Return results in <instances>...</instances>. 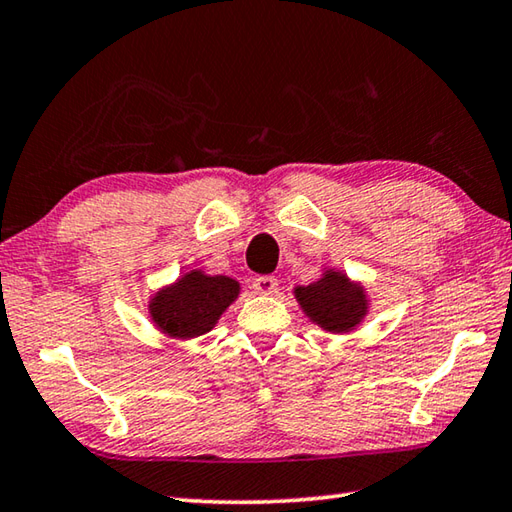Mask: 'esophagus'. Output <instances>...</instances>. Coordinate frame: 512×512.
<instances>
[{
	"label": "esophagus",
	"mask_w": 512,
	"mask_h": 512,
	"mask_svg": "<svg viewBox=\"0 0 512 512\" xmlns=\"http://www.w3.org/2000/svg\"><path fill=\"white\" fill-rule=\"evenodd\" d=\"M277 279L270 277V275H264V277H257L253 282V290L257 295H275L277 293Z\"/></svg>",
	"instance_id": "esophagus-1"
}]
</instances>
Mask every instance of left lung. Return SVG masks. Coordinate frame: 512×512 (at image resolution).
Returning <instances> with one entry per match:
<instances>
[{"instance_id":"8db88e82","label":"left lung","mask_w":512,"mask_h":512,"mask_svg":"<svg viewBox=\"0 0 512 512\" xmlns=\"http://www.w3.org/2000/svg\"><path fill=\"white\" fill-rule=\"evenodd\" d=\"M295 299L310 322L326 333L344 335L355 330L368 315L366 288L335 268L324 270L317 282L297 286Z\"/></svg>"}]
</instances>
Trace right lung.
Wrapping results in <instances>:
<instances>
[{
    "instance_id": "right-lung-1",
    "label": "right lung",
    "mask_w": 512,
    "mask_h": 512,
    "mask_svg": "<svg viewBox=\"0 0 512 512\" xmlns=\"http://www.w3.org/2000/svg\"><path fill=\"white\" fill-rule=\"evenodd\" d=\"M239 282L226 275L188 270L173 284L150 297L148 315L159 333L173 339H193L215 328L224 310L239 297Z\"/></svg>"
}]
</instances>
